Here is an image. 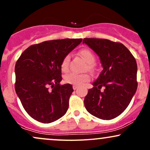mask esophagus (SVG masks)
<instances>
[{"label": "esophagus", "mask_w": 150, "mask_h": 150, "mask_svg": "<svg viewBox=\"0 0 150 150\" xmlns=\"http://www.w3.org/2000/svg\"><path fill=\"white\" fill-rule=\"evenodd\" d=\"M77 87H78V86H77V85H73V88L74 90H75V89H77Z\"/></svg>", "instance_id": "obj_1"}]
</instances>
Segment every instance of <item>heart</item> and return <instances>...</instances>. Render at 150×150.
<instances>
[{"instance_id": "1", "label": "heart", "mask_w": 150, "mask_h": 150, "mask_svg": "<svg viewBox=\"0 0 150 150\" xmlns=\"http://www.w3.org/2000/svg\"><path fill=\"white\" fill-rule=\"evenodd\" d=\"M80 54L83 57L84 59L88 63V68L89 69H92L93 68L92 63L94 61V54L89 49H82L80 51ZM69 62H70V56L67 55L65 56L63 61L61 62V70L62 71L65 72L68 70L69 68ZM89 80V75L86 73L79 74L77 73H70L67 74L65 76V82L68 84H71L74 85H82L85 82H88Z\"/></svg>"}]
</instances>
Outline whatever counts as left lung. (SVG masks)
<instances>
[{
	"label": "left lung",
	"instance_id": "obj_1",
	"mask_svg": "<svg viewBox=\"0 0 150 150\" xmlns=\"http://www.w3.org/2000/svg\"><path fill=\"white\" fill-rule=\"evenodd\" d=\"M82 43L99 56L103 67L85 98V106L97 118L113 119L128 107L137 90L135 58L121 43L92 38H85Z\"/></svg>",
	"mask_w": 150,
	"mask_h": 150
}]
</instances>
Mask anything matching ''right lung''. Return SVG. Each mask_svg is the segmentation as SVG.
Returning <instances> with one entry per match:
<instances>
[{
	"label": "right lung",
	"mask_w": 150,
	"mask_h": 150,
	"mask_svg": "<svg viewBox=\"0 0 150 150\" xmlns=\"http://www.w3.org/2000/svg\"><path fill=\"white\" fill-rule=\"evenodd\" d=\"M82 39H64L34 44L16 62L15 92L27 113L49 123L67 112L73 92L70 84L60 85L61 62Z\"/></svg>",
	"instance_id": "1"
}]
</instances>
